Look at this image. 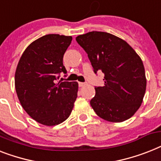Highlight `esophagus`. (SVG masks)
<instances>
[{
  "label": "esophagus",
  "mask_w": 161,
  "mask_h": 161,
  "mask_svg": "<svg viewBox=\"0 0 161 161\" xmlns=\"http://www.w3.org/2000/svg\"><path fill=\"white\" fill-rule=\"evenodd\" d=\"M86 85H87V83H81V82L78 83V86H79V87H84V86H86Z\"/></svg>",
  "instance_id": "esophagus-1"
}]
</instances>
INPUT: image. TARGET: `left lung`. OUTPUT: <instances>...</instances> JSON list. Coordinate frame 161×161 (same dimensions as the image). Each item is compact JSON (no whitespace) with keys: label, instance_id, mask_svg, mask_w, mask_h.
<instances>
[{"label":"left lung","instance_id":"1","mask_svg":"<svg viewBox=\"0 0 161 161\" xmlns=\"http://www.w3.org/2000/svg\"><path fill=\"white\" fill-rule=\"evenodd\" d=\"M87 53L94 73L104 74V85L96 87L90 104L96 114L111 122L130 118L142 105L146 78L142 58L121 38L92 31L76 37Z\"/></svg>","mask_w":161,"mask_h":161}]
</instances>
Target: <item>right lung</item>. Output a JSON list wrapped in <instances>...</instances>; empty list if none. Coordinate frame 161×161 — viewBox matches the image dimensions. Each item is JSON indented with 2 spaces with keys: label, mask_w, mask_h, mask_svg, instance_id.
I'll return each instance as SVG.
<instances>
[{
  "label": "right lung",
  "mask_w": 161,
  "mask_h": 161,
  "mask_svg": "<svg viewBox=\"0 0 161 161\" xmlns=\"http://www.w3.org/2000/svg\"><path fill=\"white\" fill-rule=\"evenodd\" d=\"M72 36L44 35L22 53L15 74L17 97L29 116L44 126L62 123L71 114L78 97L77 82H56Z\"/></svg>",
  "instance_id": "obj_1"
}]
</instances>
